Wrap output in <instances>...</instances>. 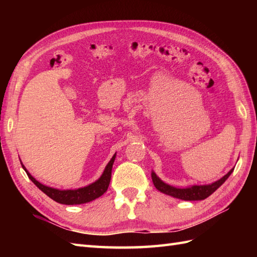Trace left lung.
<instances>
[{
  "label": "left lung",
  "instance_id": "left-lung-1",
  "mask_svg": "<svg viewBox=\"0 0 257 257\" xmlns=\"http://www.w3.org/2000/svg\"><path fill=\"white\" fill-rule=\"evenodd\" d=\"M234 169L230 170L227 174H225L224 177L221 178L220 180H217L216 182L212 183V184H207V185H193V187L190 188H184V189H178L171 187V185L166 184L165 182H162L161 180L157 177V174L155 172L151 173V178L152 181H154L155 187L160 191V192L171 195L173 198L177 199H181L185 201H196V200H204L207 196H210L216 189H219V187L225 182V180L230 177V174L233 172Z\"/></svg>",
  "mask_w": 257,
  "mask_h": 257
}]
</instances>
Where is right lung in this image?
<instances>
[{
	"label": "right lung",
	"mask_w": 257,
	"mask_h": 257,
	"mask_svg": "<svg viewBox=\"0 0 257 257\" xmlns=\"http://www.w3.org/2000/svg\"><path fill=\"white\" fill-rule=\"evenodd\" d=\"M114 158H116V155H113L111 160L109 161V163L106 166L102 176L98 179L96 182L87 185L85 188H80L77 190H57V189L46 187V185L40 183L37 180H35L31 176L30 172L27 171L25 167L23 166V163H22V167H23L25 172L27 173V176H29V178L32 180V182L34 183L38 189L42 190L47 196H50L51 199L58 202V203L74 205V204L87 203V202H90L92 200L99 198L100 195H102L106 192L109 187V183H110L111 169H112Z\"/></svg>",
	"instance_id": "obj_1"
}]
</instances>
